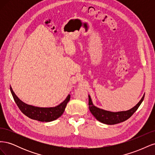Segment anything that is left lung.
Segmentation results:
<instances>
[{"label": "left lung", "mask_w": 155, "mask_h": 155, "mask_svg": "<svg viewBox=\"0 0 155 155\" xmlns=\"http://www.w3.org/2000/svg\"><path fill=\"white\" fill-rule=\"evenodd\" d=\"M144 96L145 94L138 104L129 110L120 112H111L100 109V108L94 105L91 97L90 95H88L89 110L96 120L100 122L107 125H114L123 122V121L129 119L137 111L138 108L141 105L144 99Z\"/></svg>", "instance_id": "obj_1"}]
</instances>
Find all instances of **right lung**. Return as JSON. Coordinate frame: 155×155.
<instances>
[{"label": "right lung", "instance_id": "obj_1", "mask_svg": "<svg viewBox=\"0 0 155 155\" xmlns=\"http://www.w3.org/2000/svg\"><path fill=\"white\" fill-rule=\"evenodd\" d=\"M10 91L15 102L23 114L32 120L43 122H49L59 118L63 114L67 103L70 99V94H68L66 99L57 106L53 107H38L26 104L21 101L16 96L11 86Z\"/></svg>", "mask_w": 155, "mask_h": 155}]
</instances>
